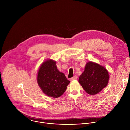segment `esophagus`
<instances>
[{
  "instance_id": "esophagus-1",
  "label": "esophagus",
  "mask_w": 130,
  "mask_h": 130,
  "mask_svg": "<svg viewBox=\"0 0 130 130\" xmlns=\"http://www.w3.org/2000/svg\"><path fill=\"white\" fill-rule=\"evenodd\" d=\"M77 77L76 76H75L74 77H72L71 78V81H73V80H77Z\"/></svg>"
}]
</instances>
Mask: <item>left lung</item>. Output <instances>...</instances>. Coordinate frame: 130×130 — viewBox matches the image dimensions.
<instances>
[{
    "label": "left lung",
    "mask_w": 130,
    "mask_h": 130,
    "mask_svg": "<svg viewBox=\"0 0 130 130\" xmlns=\"http://www.w3.org/2000/svg\"><path fill=\"white\" fill-rule=\"evenodd\" d=\"M108 79V73L104 67L89 62L80 76L79 82L87 93L94 95L106 86Z\"/></svg>",
    "instance_id": "left-lung-1"
}]
</instances>
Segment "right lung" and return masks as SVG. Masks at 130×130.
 I'll use <instances>...</instances> for the list:
<instances>
[{"mask_svg": "<svg viewBox=\"0 0 130 130\" xmlns=\"http://www.w3.org/2000/svg\"><path fill=\"white\" fill-rule=\"evenodd\" d=\"M37 80L44 93L53 98L62 96L70 83L64 74L57 69L56 62L51 60L46 61L41 65Z\"/></svg>", "mask_w": 130, "mask_h": 130, "instance_id": "obj_1", "label": "right lung"}]
</instances>
